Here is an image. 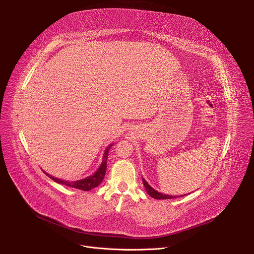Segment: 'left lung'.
<instances>
[{
	"label": "left lung",
	"mask_w": 254,
	"mask_h": 254,
	"mask_svg": "<svg viewBox=\"0 0 254 254\" xmlns=\"http://www.w3.org/2000/svg\"><path fill=\"white\" fill-rule=\"evenodd\" d=\"M142 181H143V184H144V186H145L146 191H147L148 194H149L150 196H152L153 198H156V199H170V198L176 197V196L169 195V194H164V193H161V192L156 191L154 189L151 188V186L147 183V181H146L144 178L142 179ZM178 197H179V196H178Z\"/></svg>",
	"instance_id": "obj_1"
}]
</instances>
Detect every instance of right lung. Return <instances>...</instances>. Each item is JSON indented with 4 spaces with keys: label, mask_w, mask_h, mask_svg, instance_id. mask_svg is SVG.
I'll use <instances>...</instances> for the list:
<instances>
[{
    "label": "right lung",
    "mask_w": 254,
    "mask_h": 254,
    "mask_svg": "<svg viewBox=\"0 0 254 254\" xmlns=\"http://www.w3.org/2000/svg\"><path fill=\"white\" fill-rule=\"evenodd\" d=\"M111 146H112V144L109 146L108 148L106 149V151L104 153V156H103V163L101 164L98 171L95 173V174L89 176V177H86V178L81 179V180L70 182V181H64V180H62V179H58L56 177H53V176L47 174V173H45V172L44 173L48 177H50L53 181L58 182L59 184L69 186V188H74V189H77V190H84V191H88L92 189L97 188V186H99L100 183L103 181V179L105 177V174H106V169H107V158H108V153H109V149H110Z\"/></svg>",
    "instance_id": "obj_1"
}]
</instances>
